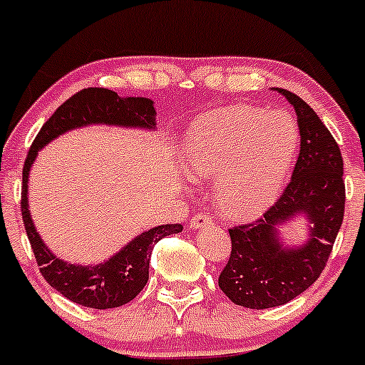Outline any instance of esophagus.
I'll return each instance as SVG.
<instances>
[{
	"mask_svg": "<svg viewBox=\"0 0 365 365\" xmlns=\"http://www.w3.org/2000/svg\"><path fill=\"white\" fill-rule=\"evenodd\" d=\"M213 223V218H211L210 215H202V213H197L192 216L190 220V228H201V227H207Z\"/></svg>",
	"mask_w": 365,
	"mask_h": 365,
	"instance_id": "1",
	"label": "esophagus"
}]
</instances>
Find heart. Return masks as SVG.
I'll use <instances>...</instances> for the list:
<instances>
[{
	"instance_id": "b5f03b06",
	"label": "heart",
	"mask_w": 365,
	"mask_h": 365,
	"mask_svg": "<svg viewBox=\"0 0 365 365\" xmlns=\"http://www.w3.org/2000/svg\"><path fill=\"white\" fill-rule=\"evenodd\" d=\"M298 145V124L286 112L227 107L206 114L189 131L187 173L194 180L215 178L220 210L247 218L274 201Z\"/></svg>"
}]
</instances>
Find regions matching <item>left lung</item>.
Here are the masks:
<instances>
[{
	"label": "left lung",
	"mask_w": 365,
	"mask_h": 365,
	"mask_svg": "<svg viewBox=\"0 0 365 365\" xmlns=\"http://www.w3.org/2000/svg\"><path fill=\"white\" fill-rule=\"evenodd\" d=\"M298 115L299 145L293 176L277 202L251 223L232 227L230 258L218 277L235 305L280 307L307 291L322 274L345 216L343 158L338 143L310 106L277 88ZM303 214L311 223L303 247L278 242L277 227Z\"/></svg>",
	"instance_id": "obj_1"
}]
</instances>
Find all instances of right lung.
Listing matches in <instances>:
<instances>
[{"label":"right lung","mask_w":365,"mask_h":365,"mask_svg":"<svg viewBox=\"0 0 365 365\" xmlns=\"http://www.w3.org/2000/svg\"><path fill=\"white\" fill-rule=\"evenodd\" d=\"M86 124H114V126H131L155 130V109L150 98L119 97L107 88H85L72 95L53 112L36 135L29 154L22 170V220L27 237L39 272L53 289L81 307L106 308L121 307L131 302L149 280V263L154 246L163 237L182 232V225H159L142 232L131 242H128L119 253L107 262L93 267L72 265L51 253L36 232L27 204V182L38 150L58 135L72 128Z\"/></svg>","instance_id":"obj_1"}]
</instances>
